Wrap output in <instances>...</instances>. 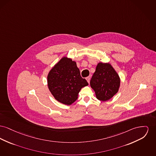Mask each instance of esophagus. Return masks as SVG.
Listing matches in <instances>:
<instances>
[{"mask_svg":"<svg viewBox=\"0 0 156 156\" xmlns=\"http://www.w3.org/2000/svg\"><path fill=\"white\" fill-rule=\"evenodd\" d=\"M86 80L87 81L88 83H90V76L87 77V78H86Z\"/></svg>","mask_w":156,"mask_h":156,"instance_id":"34e87169","label":"esophagus"}]
</instances>
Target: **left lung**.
Returning a JSON list of instances; mask_svg holds the SVG:
<instances>
[{
    "instance_id": "obj_1",
    "label": "left lung",
    "mask_w": 156,
    "mask_h": 156,
    "mask_svg": "<svg viewBox=\"0 0 156 156\" xmlns=\"http://www.w3.org/2000/svg\"><path fill=\"white\" fill-rule=\"evenodd\" d=\"M120 78L109 62H99L90 81V86L96 98L102 101H108L119 90Z\"/></svg>"
}]
</instances>
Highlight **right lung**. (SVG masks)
I'll use <instances>...</instances> for the list:
<instances>
[{"label":"right lung","mask_w":156,"mask_h":156,"mask_svg":"<svg viewBox=\"0 0 156 156\" xmlns=\"http://www.w3.org/2000/svg\"><path fill=\"white\" fill-rule=\"evenodd\" d=\"M47 83L55 100L67 105L76 101L81 88L88 85L81 76L76 62L66 56L62 57L49 71Z\"/></svg>","instance_id":"add662e5"}]
</instances>
